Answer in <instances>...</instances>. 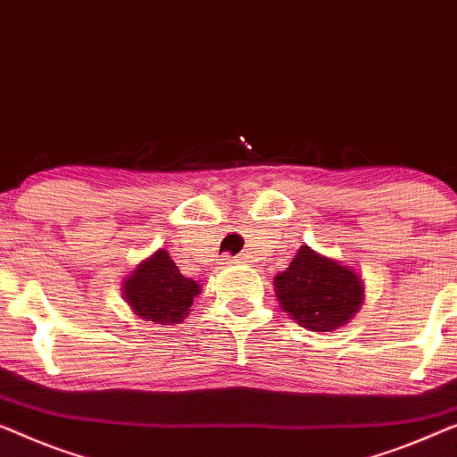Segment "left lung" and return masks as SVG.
Here are the masks:
<instances>
[{
  "instance_id": "1",
  "label": "left lung",
  "mask_w": 457,
  "mask_h": 457,
  "mask_svg": "<svg viewBox=\"0 0 457 457\" xmlns=\"http://www.w3.org/2000/svg\"><path fill=\"white\" fill-rule=\"evenodd\" d=\"M274 288L280 307L311 332H334L342 328L361 309L365 295L359 274L307 245L274 278Z\"/></svg>"
}]
</instances>
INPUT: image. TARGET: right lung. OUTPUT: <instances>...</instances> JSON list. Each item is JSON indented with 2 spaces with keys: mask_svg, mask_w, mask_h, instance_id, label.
Segmentation results:
<instances>
[{
  "mask_svg": "<svg viewBox=\"0 0 457 457\" xmlns=\"http://www.w3.org/2000/svg\"><path fill=\"white\" fill-rule=\"evenodd\" d=\"M123 299L140 320L170 326L183 321L202 287L183 276L164 249H158L123 282Z\"/></svg>",
  "mask_w": 457,
  "mask_h": 457,
  "instance_id": "add662e5",
  "label": "right lung"
}]
</instances>
